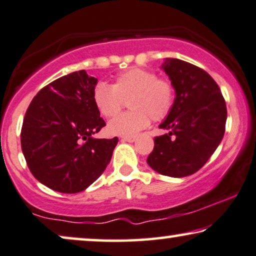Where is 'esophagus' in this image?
I'll return each mask as SVG.
<instances>
[{
  "label": "esophagus",
  "instance_id": "34e87169",
  "mask_svg": "<svg viewBox=\"0 0 256 256\" xmlns=\"http://www.w3.org/2000/svg\"><path fill=\"white\" fill-rule=\"evenodd\" d=\"M136 140V137H122V142H134Z\"/></svg>",
  "mask_w": 256,
  "mask_h": 256
}]
</instances>
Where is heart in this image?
Instances as JSON below:
<instances>
[{
	"label": "heart",
	"mask_w": 256,
	"mask_h": 256,
	"mask_svg": "<svg viewBox=\"0 0 256 256\" xmlns=\"http://www.w3.org/2000/svg\"><path fill=\"white\" fill-rule=\"evenodd\" d=\"M94 104L103 117L118 114L128 102L130 112L108 122L112 136L136 137L152 120H160L172 110L176 100L174 85L168 78H158L153 71L132 68L114 77L112 85L100 82L94 88Z\"/></svg>",
	"instance_id": "obj_1"
}]
</instances>
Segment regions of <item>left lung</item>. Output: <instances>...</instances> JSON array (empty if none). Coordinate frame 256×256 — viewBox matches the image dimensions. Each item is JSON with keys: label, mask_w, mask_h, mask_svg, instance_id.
Here are the masks:
<instances>
[{"label": "left lung", "mask_w": 256, "mask_h": 256, "mask_svg": "<svg viewBox=\"0 0 256 256\" xmlns=\"http://www.w3.org/2000/svg\"><path fill=\"white\" fill-rule=\"evenodd\" d=\"M162 68L174 85L176 100L159 125L168 132L154 138L148 164L160 174L182 178L199 171L222 140L226 102L205 70L176 58H166Z\"/></svg>", "instance_id": "obj_1"}]
</instances>
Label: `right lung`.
<instances>
[{
    "label": "right lung",
    "instance_id": "add662e5",
    "mask_svg": "<svg viewBox=\"0 0 256 256\" xmlns=\"http://www.w3.org/2000/svg\"><path fill=\"white\" fill-rule=\"evenodd\" d=\"M97 78L80 70L51 82L23 119L21 146L32 176L60 193H78L100 178L118 138L96 139L105 126L92 100Z\"/></svg>",
    "mask_w": 256,
    "mask_h": 256
}]
</instances>
